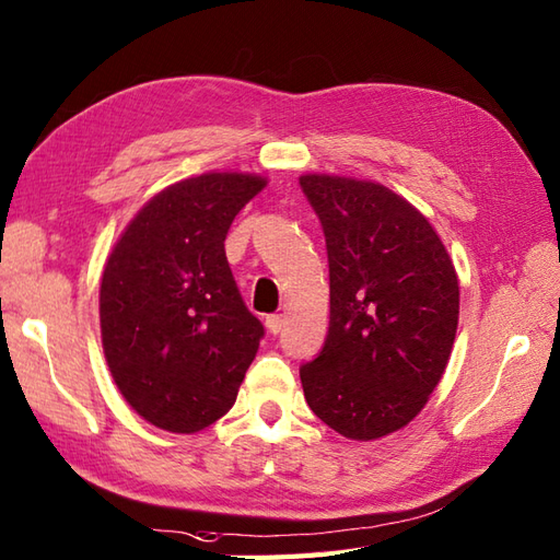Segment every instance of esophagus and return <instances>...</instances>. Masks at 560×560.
I'll list each match as a JSON object with an SVG mask.
<instances>
[{
	"instance_id": "esophagus-1",
	"label": "esophagus",
	"mask_w": 560,
	"mask_h": 560,
	"mask_svg": "<svg viewBox=\"0 0 560 560\" xmlns=\"http://www.w3.org/2000/svg\"><path fill=\"white\" fill-rule=\"evenodd\" d=\"M266 328H268L272 335H278V332L284 328V316H282V314H270V316H266Z\"/></svg>"
}]
</instances>
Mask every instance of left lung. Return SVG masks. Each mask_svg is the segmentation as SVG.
<instances>
[{
    "instance_id": "1",
    "label": "left lung",
    "mask_w": 560,
    "mask_h": 560,
    "mask_svg": "<svg viewBox=\"0 0 560 560\" xmlns=\"http://www.w3.org/2000/svg\"><path fill=\"white\" fill-rule=\"evenodd\" d=\"M328 248L330 326L300 369L312 412L352 441L407 427L451 359L459 284L431 222L383 184L302 175Z\"/></svg>"
}]
</instances>
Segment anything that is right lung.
Masks as SVG:
<instances>
[{"instance_id": "1", "label": "right lung", "mask_w": 560, "mask_h": 560, "mask_svg": "<svg viewBox=\"0 0 560 560\" xmlns=\"http://www.w3.org/2000/svg\"><path fill=\"white\" fill-rule=\"evenodd\" d=\"M266 184L244 172L172 184L136 213L107 256L101 332L109 374L158 429L201 431L237 400L264 326L232 278L225 237Z\"/></svg>"}]
</instances>
